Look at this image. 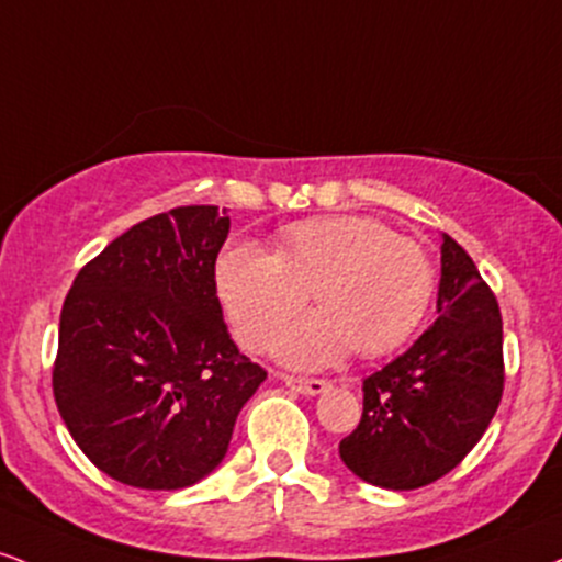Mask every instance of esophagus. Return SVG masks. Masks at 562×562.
<instances>
[{
  "mask_svg": "<svg viewBox=\"0 0 562 562\" xmlns=\"http://www.w3.org/2000/svg\"><path fill=\"white\" fill-rule=\"evenodd\" d=\"M285 384L290 390L301 392V395H322V392H327V387H329V382L303 380V376H285Z\"/></svg>",
  "mask_w": 562,
  "mask_h": 562,
  "instance_id": "34e87169",
  "label": "esophagus"
}]
</instances>
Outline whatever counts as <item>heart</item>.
Wrapping results in <instances>:
<instances>
[{
    "label": "heart",
    "mask_w": 562,
    "mask_h": 562,
    "mask_svg": "<svg viewBox=\"0 0 562 562\" xmlns=\"http://www.w3.org/2000/svg\"><path fill=\"white\" fill-rule=\"evenodd\" d=\"M216 299L246 348L261 350L306 301L316 311L272 340L293 369H324L350 350L382 356L411 337L435 290V267L416 240L361 214L316 216L280 233V254L229 243L214 263Z\"/></svg>",
    "instance_id": "heart-1"
}]
</instances>
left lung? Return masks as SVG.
<instances>
[{
  "mask_svg": "<svg viewBox=\"0 0 562 562\" xmlns=\"http://www.w3.org/2000/svg\"><path fill=\"white\" fill-rule=\"evenodd\" d=\"M437 319L363 380V414L340 458L382 490L437 482L482 439L503 397V319L471 256L442 235Z\"/></svg>",
  "mask_w": 562,
  "mask_h": 562,
  "instance_id": "left-lung-1",
  "label": "left lung"
}]
</instances>
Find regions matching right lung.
I'll use <instances>...</instances> for the list:
<instances>
[{"label":"right lung","instance_id":"add662e5","mask_svg":"<svg viewBox=\"0 0 562 562\" xmlns=\"http://www.w3.org/2000/svg\"><path fill=\"white\" fill-rule=\"evenodd\" d=\"M220 206L138 222L80 269L63 316L54 401L86 458L138 490L212 474L267 371L229 340L214 288Z\"/></svg>","mask_w":562,"mask_h":562}]
</instances>
